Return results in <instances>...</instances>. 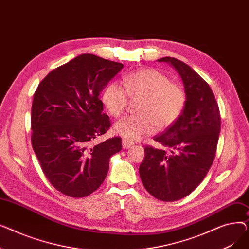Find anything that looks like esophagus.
<instances>
[{"label": "esophagus", "instance_id": "esophagus-1", "mask_svg": "<svg viewBox=\"0 0 249 249\" xmlns=\"http://www.w3.org/2000/svg\"><path fill=\"white\" fill-rule=\"evenodd\" d=\"M133 145H134V142L133 141L129 140V139H126V138L122 139V146H123V148L127 149V148L132 147Z\"/></svg>", "mask_w": 249, "mask_h": 249}]
</instances>
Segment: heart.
<instances>
[{
  "instance_id": "1",
  "label": "heart",
  "mask_w": 249,
  "mask_h": 249,
  "mask_svg": "<svg viewBox=\"0 0 249 249\" xmlns=\"http://www.w3.org/2000/svg\"><path fill=\"white\" fill-rule=\"evenodd\" d=\"M124 86L115 82L104 89L102 101L109 113L118 117L125 111L129 97L142 99L138 115L125 116L114 125L117 134L129 140H138L151 134L155 127L164 129L173 125L186 106L184 89L172 83L155 69H143L127 74Z\"/></svg>"
}]
</instances>
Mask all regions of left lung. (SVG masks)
I'll return each mask as SVG.
<instances>
[{"mask_svg":"<svg viewBox=\"0 0 249 249\" xmlns=\"http://www.w3.org/2000/svg\"><path fill=\"white\" fill-rule=\"evenodd\" d=\"M179 74L186 106L178 119L153 139L162 148L145 146L139 175L154 198L174 202L187 197L210 169L221 130L219 107L213 91L191 67L174 57H162Z\"/></svg>","mask_w":249,"mask_h":249,"instance_id":"obj_1","label":"left lung"}]
</instances>
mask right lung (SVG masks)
Listing matches in <instances>:
<instances>
[{
    "label": "right lung",
    "mask_w": 249,
    "mask_h": 249,
    "mask_svg": "<svg viewBox=\"0 0 249 249\" xmlns=\"http://www.w3.org/2000/svg\"><path fill=\"white\" fill-rule=\"evenodd\" d=\"M124 65L81 54L50 71L35 90L31 142L42 171L57 191L87 197L102 184L121 137L96 143L111 123L101 93Z\"/></svg>",
    "instance_id": "obj_1"
}]
</instances>
